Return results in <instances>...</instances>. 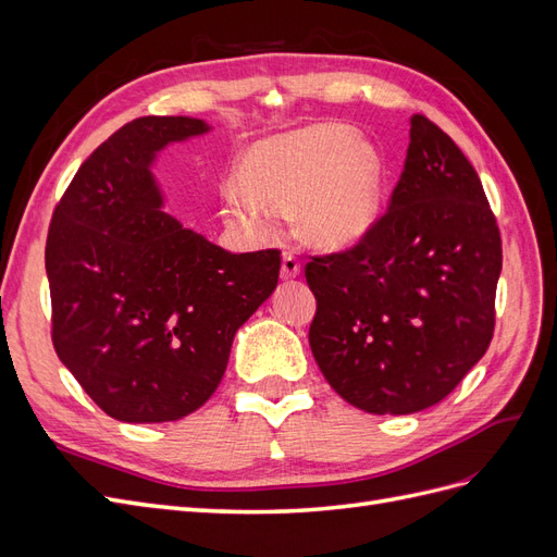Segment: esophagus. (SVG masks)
<instances>
[{"label":"esophagus","instance_id":"esophagus-1","mask_svg":"<svg viewBox=\"0 0 557 557\" xmlns=\"http://www.w3.org/2000/svg\"><path fill=\"white\" fill-rule=\"evenodd\" d=\"M299 260L293 256V252H285L283 262H281V278L283 281H293L299 276Z\"/></svg>","mask_w":557,"mask_h":557}]
</instances>
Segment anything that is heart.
I'll return each instance as SVG.
<instances>
[{"label": "heart", "instance_id": "obj_1", "mask_svg": "<svg viewBox=\"0 0 557 557\" xmlns=\"http://www.w3.org/2000/svg\"><path fill=\"white\" fill-rule=\"evenodd\" d=\"M239 185L225 190L227 223L267 234L293 209L301 237L323 250L360 244L383 211V164L376 148L336 123H315L250 144Z\"/></svg>", "mask_w": 557, "mask_h": 557}]
</instances>
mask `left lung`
I'll list each match as a JSON object with an SVG mask.
<instances>
[{
    "instance_id": "1",
    "label": "left lung",
    "mask_w": 557,
    "mask_h": 557,
    "mask_svg": "<svg viewBox=\"0 0 557 557\" xmlns=\"http://www.w3.org/2000/svg\"><path fill=\"white\" fill-rule=\"evenodd\" d=\"M391 207L358 246L307 264L309 344L352 407L407 416L442 401L491 346L502 239L479 174L425 115Z\"/></svg>"
}]
</instances>
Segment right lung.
Segmentation results:
<instances>
[{"label": "right lung", "instance_id": "right-lung-1", "mask_svg": "<svg viewBox=\"0 0 557 557\" xmlns=\"http://www.w3.org/2000/svg\"><path fill=\"white\" fill-rule=\"evenodd\" d=\"M211 132L188 115L123 125L81 164L50 221L53 346L123 423H170L221 383L237 330L276 290L281 252H230L166 213L160 150Z\"/></svg>", "mask_w": 557, "mask_h": 557}]
</instances>
